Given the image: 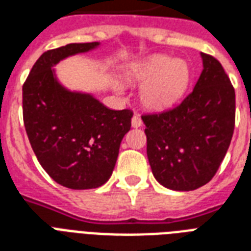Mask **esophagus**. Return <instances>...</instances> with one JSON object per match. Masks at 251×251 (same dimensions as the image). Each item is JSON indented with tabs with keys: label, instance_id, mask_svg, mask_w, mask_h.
Segmentation results:
<instances>
[{
	"label": "esophagus",
	"instance_id": "obj_1",
	"mask_svg": "<svg viewBox=\"0 0 251 251\" xmlns=\"http://www.w3.org/2000/svg\"><path fill=\"white\" fill-rule=\"evenodd\" d=\"M142 124V120H141V117H138V116H134V117L131 118V126H133V127H141Z\"/></svg>",
	"mask_w": 251,
	"mask_h": 251
}]
</instances>
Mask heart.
Here are the masks:
<instances>
[{"label":"heart","mask_w":251,"mask_h":251,"mask_svg":"<svg viewBox=\"0 0 251 251\" xmlns=\"http://www.w3.org/2000/svg\"><path fill=\"white\" fill-rule=\"evenodd\" d=\"M127 76L134 81L146 83L141 91V99L147 108L164 109L174 104L187 89L189 68L183 60L155 55L130 67Z\"/></svg>","instance_id":"obj_1"}]
</instances>
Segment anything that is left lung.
Listing matches in <instances>:
<instances>
[{
	"instance_id": "left-lung-1",
	"label": "left lung",
	"mask_w": 251,
	"mask_h": 251,
	"mask_svg": "<svg viewBox=\"0 0 251 251\" xmlns=\"http://www.w3.org/2000/svg\"><path fill=\"white\" fill-rule=\"evenodd\" d=\"M201 56L204 70L179 104L141 116L152 174L174 191H192L212 180L234 131V88L215 56Z\"/></svg>"
}]
</instances>
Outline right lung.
Wrapping results in <instances>:
<instances>
[{"label":"right lung","instance_id":"add662e5","mask_svg":"<svg viewBox=\"0 0 251 251\" xmlns=\"http://www.w3.org/2000/svg\"><path fill=\"white\" fill-rule=\"evenodd\" d=\"M97 45L70 43L46 51L22 87L24 124L32 150L50 176L71 189L97 188L109 180L131 126L130 109H108L92 96L68 92L53 77V64Z\"/></svg>","mask_w":251,"mask_h":251}]
</instances>
